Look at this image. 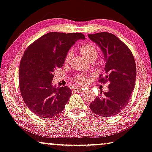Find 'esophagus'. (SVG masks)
I'll list each match as a JSON object with an SVG mask.
<instances>
[{
    "label": "esophagus",
    "instance_id": "obj_1",
    "mask_svg": "<svg viewBox=\"0 0 152 152\" xmlns=\"http://www.w3.org/2000/svg\"><path fill=\"white\" fill-rule=\"evenodd\" d=\"M75 90L78 92H83L85 90L83 88H80V87H79V86H76V87H75Z\"/></svg>",
    "mask_w": 152,
    "mask_h": 152
}]
</instances>
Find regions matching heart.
Here are the masks:
<instances>
[{"instance_id":"1","label":"heart","mask_w":152,"mask_h":152,"mask_svg":"<svg viewBox=\"0 0 152 152\" xmlns=\"http://www.w3.org/2000/svg\"><path fill=\"white\" fill-rule=\"evenodd\" d=\"M78 50L81 53V54L84 56L86 59L88 60H95L99 56V50L96 46H94V44H83L82 45H80L78 48ZM73 53L72 50H69V51L67 52L66 53V57H65V62H68L71 60V58L72 57ZM73 80H74L75 82H76L78 84L80 85H86L88 84L89 82H90V78L88 76H86V75L83 74H80L77 75L75 77L73 78Z\"/></svg>"}]
</instances>
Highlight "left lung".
Masks as SVG:
<instances>
[{"instance_id": "left-lung-1", "label": "left lung", "mask_w": 152, "mask_h": 152, "mask_svg": "<svg viewBox=\"0 0 152 152\" xmlns=\"http://www.w3.org/2000/svg\"><path fill=\"white\" fill-rule=\"evenodd\" d=\"M90 39L104 53L106 76H99V81L108 82V92L95 98L90 105L91 110L103 117H112L128 104L136 78V66L132 53L124 42L108 32L89 34Z\"/></svg>"}]
</instances>
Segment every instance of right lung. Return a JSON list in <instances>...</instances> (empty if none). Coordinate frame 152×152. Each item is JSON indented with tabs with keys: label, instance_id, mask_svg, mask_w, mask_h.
Segmentation results:
<instances>
[{
	"label": "right lung",
	"instance_id": "1",
	"mask_svg": "<svg viewBox=\"0 0 152 152\" xmlns=\"http://www.w3.org/2000/svg\"><path fill=\"white\" fill-rule=\"evenodd\" d=\"M85 38L79 32H48L26 50L19 65L20 92L26 106L37 116L51 118L64 110L72 90L52 86L53 74L63 65L75 42Z\"/></svg>",
	"mask_w": 152,
	"mask_h": 152
}]
</instances>
